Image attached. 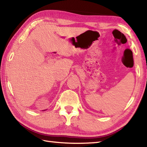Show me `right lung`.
I'll return each mask as SVG.
<instances>
[{"label":"right lung","instance_id":"1","mask_svg":"<svg viewBox=\"0 0 147 147\" xmlns=\"http://www.w3.org/2000/svg\"><path fill=\"white\" fill-rule=\"evenodd\" d=\"M45 110H43V111H45Z\"/></svg>","mask_w":147,"mask_h":147}]
</instances>
